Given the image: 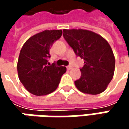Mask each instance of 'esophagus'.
<instances>
[{
	"label": "esophagus",
	"instance_id": "1",
	"mask_svg": "<svg viewBox=\"0 0 129 129\" xmlns=\"http://www.w3.org/2000/svg\"><path fill=\"white\" fill-rule=\"evenodd\" d=\"M66 68H67V69H69H69H71L72 68V66L71 65H69Z\"/></svg>",
	"mask_w": 129,
	"mask_h": 129
}]
</instances>
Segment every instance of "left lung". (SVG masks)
<instances>
[{"label":"left lung","mask_w":129,"mask_h":129,"mask_svg":"<svg viewBox=\"0 0 129 129\" xmlns=\"http://www.w3.org/2000/svg\"><path fill=\"white\" fill-rule=\"evenodd\" d=\"M63 38L77 57L84 59L81 78L75 81L81 92L97 95L104 92L113 78L115 58L108 42L100 35L87 30H66Z\"/></svg>","instance_id":"8db88e82"}]
</instances>
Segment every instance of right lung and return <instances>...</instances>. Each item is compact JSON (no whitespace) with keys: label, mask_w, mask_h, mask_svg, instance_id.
<instances>
[{"label":"right lung","mask_w":129,"mask_h":129,"mask_svg":"<svg viewBox=\"0 0 129 129\" xmlns=\"http://www.w3.org/2000/svg\"><path fill=\"white\" fill-rule=\"evenodd\" d=\"M61 30H45L27 39L19 54L17 70L18 78L25 89L35 95H44L58 87L64 66L50 65V49L62 36Z\"/></svg>","instance_id":"obj_1"}]
</instances>
